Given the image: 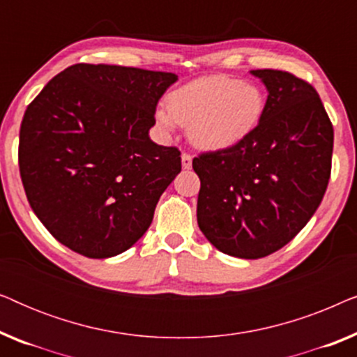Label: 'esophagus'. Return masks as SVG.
I'll use <instances>...</instances> for the list:
<instances>
[{
    "instance_id": "1",
    "label": "esophagus",
    "mask_w": 357,
    "mask_h": 357,
    "mask_svg": "<svg viewBox=\"0 0 357 357\" xmlns=\"http://www.w3.org/2000/svg\"><path fill=\"white\" fill-rule=\"evenodd\" d=\"M182 167L183 169L192 167V155H190L188 153H183L182 154Z\"/></svg>"
}]
</instances>
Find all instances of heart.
Returning a JSON list of instances; mask_svg holds the SVG:
<instances>
[{
  "mask_svg": "<svg viewBox=\"0 0 357 357\" xmlns=\"http://www.w3.org/2000/svg\"><path fill=\"white\" fill-rule=\"evenodd\" d=\"M155 119L165 130L187 125L188 136L203 149H226L247 138L260 121L265 97L260 87L231 76H204L167 97Z\"/></svg>",
  "mask_w": 357,
  "mask_h": 357,
  "instance_id": "b5f03b06",
  "label": "heart"
}]
</instances>
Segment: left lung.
<instances>
[{
    "instance_id": "8db88e82",
    "label": "left lung",
    "mask_w": 357,
    "mask_h": 357,
    "mask_svg": "<svg viewBox=\"0 0 357 357\" xmlns=\"http://www.w3.org/2000/svg\"><path fill=\"white\" fill-rule=\"evenodd\" d=\"M268 89L247 138L193 159L198 226L218 250L255 260L291 242L328 187L333 125L315 87L287 71L255 70Z\"/></svg>"
}]
</instances>
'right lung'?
Segmentation results:
<instances>
[{
  "label": "right lung",
  "mask_w": 357,
  "mask_h": 357,
  "mask_svg": "<svg viewBox=\"0 0 357 357\" xmlns=\"http://www.w3.org/2000/svg\"><path fill=\"white\" fill-rule=\"evenodd\" d=\"M175 81L174 73L77 63L29 104L17 153L24 190L47 231L73 252L115 257L148 231L182 170L178 148L148 135Z\"/></svg>",
  "instance_id": "1"
}]
</instances>
